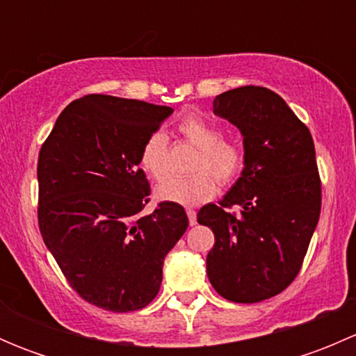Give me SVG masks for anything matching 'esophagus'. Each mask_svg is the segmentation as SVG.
Returning <instances> with one entry per match:
<instances>
[{"mask_svg": "<svg viewBox=\"0 0 356 356\" xmlns=\"http://www.w3.org/2000/svg\"><path fill=\"white\" fill-rule=\"evenodd\" d=\"M186 213H188L189 224H191V225H196V211H195V210H191V208H188V210H186Z\"/></svg>", "mask_w": 356, "mask_h": 356, "instance_id": "34e87169", "label": "esophagus"}]
</instances>
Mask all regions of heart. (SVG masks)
I'll return each instance as SVG.
<instances>
[{"label": "heart", "instance_id": "obj_1", "mask_svg": "<svg viewBox=\"0 0 356 356\" xmlns=\"http://www.w3.org/2000/svg\"><path fill=\"white\" fill-rule=\"evenodd\" d=\"M177 131L189 145L198 148L193 161L195 174L189 177H170L156 186L155 196L160 201L198 207L217 193V181L229 184L243 168V148L232 139H224L222 129L201 115H188L177 125ZM168 141L163 132H153L143 143L139 163L153 179L161 181L167 175Z\"/></svg>", "mask_w": 356, "mask_h": 356}]
</instances>
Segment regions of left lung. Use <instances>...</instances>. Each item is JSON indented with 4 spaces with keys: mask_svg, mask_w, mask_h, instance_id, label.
Returning <instances> with one entry per match:
<instances>
[{
    "mask_svg": "<svg viewBox=\"0 0 356 356\" xmlns=\"http://www.w3.org/2000/svg\"><path fill=\"white\" fill-rule=\"evenodd\" d=\"M213 113L239 129L241 177L218 204L198 211L215 234L207 274L220 296L257 303L284 291L300 272L321 217V177L307 125L267 88L245 86L213 99ZM238 204L240 215L225 208Z\"/></svg>",
    "mask_w": 356,
    "mask_h": 356,
    "instance_id": "8db88e82",
    "label": "left lung"
}]
</instances>
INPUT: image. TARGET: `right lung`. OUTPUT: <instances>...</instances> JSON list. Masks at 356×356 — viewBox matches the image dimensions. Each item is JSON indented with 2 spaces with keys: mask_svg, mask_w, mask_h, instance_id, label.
Wrapping results in <instances>:
<instances>
[{
  "mask_svg": "<svg viewBox=\"0 0 356 356\" xmlns=\"http://www.w3.org/2000/svg\"><path fill=\"white\" fill-rule=\"evenodd\" d=\"M170 106L108 95L75 99L56 118L39 152L38 220L68 284L103 310L152 303L168 251L189 220L163 201L139 217L149 184L139 153Z\"/></svg>",
  "mask_w": 356,
  "mask_h": 356,
  "instance_id": "add662e5",
  "label": "right lung"
}]
</instances>
